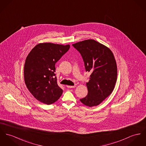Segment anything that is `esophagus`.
Returning <instances> with one entry per match:
<instances>
[{
	"label": "esophagus",
	"instance_id": "1",
	"mask_svg": "<svg viewBox=\"0 0 146 146\" xmlns=\"http://www.w3.org/2000/svg\"><path fill=\"white\" fill-rule=\"evenodd\" d=\"M67 87L69 88H75L76 87V85L73 86H67Z\"/></svg>",
	"mask_w": 146,
	"mask_h": 146
}]
</instances>
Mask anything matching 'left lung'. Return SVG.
Listing matches in <instances>:
<instances>
[{
  "instance_id": "1",
  "label": "left lung",
  "mask_w": 146,
  "mask_h": 146,
  "mask_svg": "<svg viewBox=\"0 0 146 146\" xmlns=\"http://www.w3.org/2000/svg\"><path fill=\"white\" fill-rule=\"evenodd\" d=\"M72 45L82 57L86 72L91 73L89 82L86 83L88 94L80 101L90 107L98 106L114 88L117 76L114 56L108 48L93 39Z\"/></svg>"
}]
</instances>
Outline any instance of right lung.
<instances>
[{
	"label": "right lung",
	"instance_id": "right-lung-1",
	"mask_svg": "<svg viewBox=\"0 0 146 146\" xmlns=\"http://www.w3.org/2000/svg\"><path fill=\"white\" fill-rule=\"evenodd\" d=\"M70 45L50 43L35 45L25 59L24 69L27 87L40 102L51 104L61 96L63 90L57 84L55 64Z\"/></svg>",
	"mask_w": 146,
	"mask_h": 146
}]
</instances>
